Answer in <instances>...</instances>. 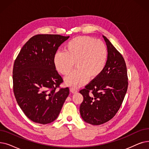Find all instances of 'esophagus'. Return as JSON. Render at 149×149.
Listing matches in <instances>:
<instances>
[{
	"mask_svg": "<svg viewBox=\"0 0 149 149\" xmlns=\"http://www.w3.org/2000/svg\"><path fill=\"white\" fill-rule=\"evenodd\" d=\"M70 91L72 93H77L78 92V90L77 89H76L75 88H71L70 89Z\"/></svg>",
	"mask_w": 149,
	"mask_h": 149,
	"instance_id": "1",
	"label": "esophagus"
}]
</instances>
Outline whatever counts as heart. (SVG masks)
Listing matches in <instances>:
<instances>
[{
  "label": "heart",
  "instance_id": "b5f03b06",
  "mask_svg": "<svg viewBox=\"0 0 149 149\" xmlns=\"http://www.w3.org/2000/svg\"><path fill=\"white\" fill-rule=\"evenodd\" d=\"M108 50L105 43L88 36L75 37L68 41L64 51H57L54 64L58 72L68 75L75 65L77 69L65 79L68 85L80 87L88 79H95L105 69L108 60Z\"/></svg>",
  "mask_w": 149,
  "mask_h": 149
}]
</instances>
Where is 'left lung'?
Returning a JSON list of instances; mask_svg holds the SVG:
<instances>
[{"instance_id": "left-lung-1", "label": "left lung", "mask_w": 149, "mask_h": 149, "mask_svg": "<svg viewBox=\"0 0 149 149\" xmlns=\"http://www.w3.org/2000/svg\"><path fill=\"white\" fill-rule=\"evenodd\" d=\"M108 49V60L102 73L80 91L83 101L80 107L82 119L94 125L111 120L119 109L128 88L126 64L122 55L103 36Z\"/></svg>"}]
</instances>
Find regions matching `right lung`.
I'll use <instances>...</instances> for the list:
<instances>
[{
	"label": "right lung",
	"mask_w": 149,
	"mask_h": 149,
	"mask_svg": "<svg viewBox=\"0 0 149 149\" xmlns=\"http://www.w3.org/2000/svg\"><path fill=\"white\" fill-rule=\"evenodd\" d=\"M69 38L60 35L33 36L15 61V98L25 116L34 122L47 124L54 121L69 94L68 87L60 88L63 80L54 64L58 49Z\"/></svg>",
	"instance_id": "1"
}]
</instances>
